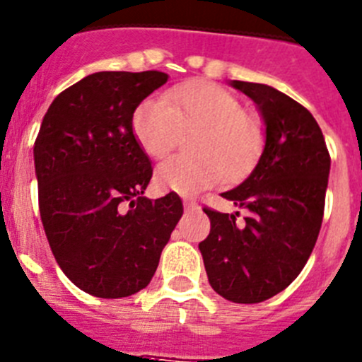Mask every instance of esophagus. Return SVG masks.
<instances>
[{
  "mask_svg": "<svg viewBox=\"0 0 362 362\" xmlns=\"http://www.w3.org/2000/svg\"><path fill=\"white\" fill-rule=\"evenodd\" d=\"M185 208H187L188 211H194V210H197L199 204H197V201H194V199H185Z\"/></svg>",
  "mask_w": 362,
  "mask_h": 362,
  "instance_id": "34e87169",
  "label": "esophagus"
}]
</instances>
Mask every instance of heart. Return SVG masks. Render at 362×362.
I'll use <instances>...</instances> for the list:
<instances>
[{
	"mask_svg": "<svg viewBox=\"0 0 362 362\" xmlns=\"http://www.w3.org/2000/svg\"><path fill=\"white\" fill-rule=\"evenodd\" d=\"M132 134L141 151L161 158L174 148L181 131H194L188 147L195 154L172 156L156 170L163 190L190 195L240 175L258 158L264 132L242 102L211 82H188L148 97L132 112Z\"/></svg>",
	"mask_w": 362,
	"mask_h": 362,
	"instance_id": "1",
	"label": "heart"
}]
</instances>
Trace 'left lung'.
<instances>
[{"label":"left lung","mask_w":362,"mask_h":362,"mask_svg":"<svg viewBox=\"0 0 362 362\" xmlns=\"http://www.w3.org/2000/svg\"><path fill=\"white\" fill-rule=\"evenodd\" d=\"M265 122V147L244 183L222 197L246 208L222 214L204 206L210 235L199 244L208 281L233 303H260L289 287L320 235L330 154L309 109L278 89L231 81Z\"/></svg>","instance_id":"1"}]
</instances>
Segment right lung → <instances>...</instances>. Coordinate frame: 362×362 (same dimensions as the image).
Segmentation results:
<instances>
[{
  "label": "right lung",
  "mask_w": 362,
  "mask_h": 362,
  "mask_svg": "<svg viewBox=\"0 0 362 362\" xmlns=\"http://www.w3.org/2000/svg\"><path fill=\"white\" fill-rule=\"evenodd\" d=\"M168 81L163 71H98L46 111L34 144L39 211L62 273L97 298L145 289L183 215L175 192L147 199L152 165L132 112Z\"/></svg>",
  "instance_id": "1"
}]
</instances>
